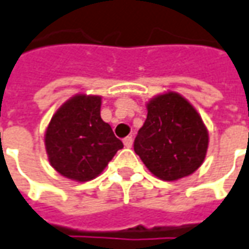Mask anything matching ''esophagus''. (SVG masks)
<instances>
[{
	"mask_svg": "<svg viewBox=\"0 0 249 249\" xmlns=\"http://www.w3.org/2000/svg\"><path fill=\"white\" fill-rule=\"evenodd\" d=\"M123 143H124V146L126 147L133 146V137H126V138L123 140Z\"/></svg>",
	"mask_w": 249,
	"mask_h": 249,
	"instance_id": "34e87169",
	"label": "esophagus"
}]
</instances>
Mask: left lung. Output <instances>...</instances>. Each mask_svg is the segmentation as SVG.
<instances>
[{
    "label": "left lung",
    "instance_id": "left-lung-1",
    "mask_svg": "<svg viewBox=\"0 0 249 249\" xmlns=\"http://www.w3.org/2000/svg\"><path fill=\"white\" fill-rule=\"evenodd\" d=\"M147 116L134 150L157 178L167 181L195 172L205 160L209 134L196 109L175 92L147 103Z\"/></svg>",
    "mask_w": 249,
    "mask_h": 249
}]
</instances>
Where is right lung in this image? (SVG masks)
I'll return each mask as SVG.
<instances>
[{
    "instance_id": "right-lung-1",
    "label": "right lung",
    "mask_w": 249,
    "mask_h": 249,
    "mask_svg": "<svg viewBox=\"0 0 249 249\" xmlns=\"http://www.w3.org/2000/svg\"><path fill=\"white\" fill-rule=\"evenodd\" d=\"M100 96L77 95L51 118L46 150L56 172L77 180L95 179L123 147L111 126L100 116Z\"/></svg>"
}]
</instances>
